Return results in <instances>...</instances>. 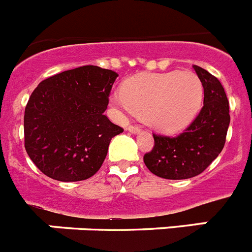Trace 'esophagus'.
Segmentation results:
<instances>
[{
    "label": "esophagus",
    "mask_w": 252,
    "mask_h": 252,
    "mask_svg": "<svg viewBox=\"0 0 252 252\" xmlns=\"http://www.w3.org/2000/svg\"><path fill=\"white\" fill-rule=\"evenodd\" d=\"M127 130L130 131L131 133H139L140 132V127L139 126H135V125H130L127 127Z\"/></svg>",
    "instance_id": "obj_1"
}]
</instances>
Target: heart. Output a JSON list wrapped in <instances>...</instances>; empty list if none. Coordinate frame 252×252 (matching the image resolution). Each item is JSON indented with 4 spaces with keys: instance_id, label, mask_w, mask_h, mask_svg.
I'll use <instances>...</instances> for the list:
<instances>
[{
    "instance_id": "1",
    "label": "heart",
    "mask_w": 252,
    "mask_h": 252,
    "mask_svg": "<svg viewBox=\"0 0 252 252\" xmlns=\"http://www.w3.org/2000/svg\"><path fill=\"white\" fill-rule=\"evenodd\" d=\"M112 101L127 112L145 116L151 127L175 133L192 124L203 102V84L195 73H140L122 84Z\"/></svg>"
}]
</instances>
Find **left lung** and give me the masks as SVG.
<instances>
[{"label":"left lung","instance_id":"1","mask_svg":"<svg viewBox=\"0 0 252 252\" xmlns=\"http://www.w3.org/2000/svg\"><path fill=\"white\" fill-rule=\"evenodd\" d=\"M204 90L203 107L189 127L175 137L154 135V148L144 162L164 179H188L220 155L230 126V106L221 82L206 69L193 65Z\"/></svg>","mask_w":252,"mask_h":252}]
</instances>
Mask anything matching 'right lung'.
<instances>
[{
    "label": "right lung",
    "mask_w": 252,
    "mask_h": 252,
    "mask_svg": "<svg viewBox=\"0 0 252 252\" xmlns=\"http://www.w3.org/2000/svg\"><path fill=\"white\" fill-rule=\"evenodd\" d=\"M117 77L110 69L84 65L46 78L31 93L25 149L44 174L79 182L99 170L111 139L124 132L104 115Z\"/></svg>",
    "instance_id": "add662e5"
}]
</instances>
